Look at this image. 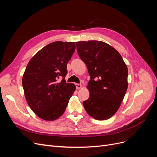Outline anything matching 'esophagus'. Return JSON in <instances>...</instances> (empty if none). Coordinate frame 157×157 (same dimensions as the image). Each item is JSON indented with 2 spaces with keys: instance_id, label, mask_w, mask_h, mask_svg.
<instances>
[{
  "instance_id": "esophagus-1",
  "label": "esophagus",
  "mask_w": 157,
  "mask_h": 157,
  "mask_svg": "<svg viewBox=\"0 0 157 157\" xmlns=\"http://www.w3.org/2000/svg\"><path fill=\"white\" fill-rule=\"evenodd\" d=\"M75 85H76V88H77V90L80 89V88H82V84H75Z\"/></svg>"
}]
</instances>
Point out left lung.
Wrapping results in <instances>:
<instances>
[{"mask_svg": "<svg viewBox=\"0 0 157 157\" xmlns=\"http://www.w3.org/2000/svg\"><path fill=\"white\" fill-rule=\"evenodd\" d=\"M76 46L90 76L85 110L96 120L109 119L119 109L126 92L127 66L118 52L104 42L79 41Z\"/></svg>", "mask_w": 157, "mask_h": 157, "instance_id": "obj_1", "label": "left lung"}]
</instances>
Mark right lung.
<instances>
[{
    "instance_id": "1",
    "label": "right lung",
    "mask_w": 157,
    "mask_h": 157,
    "mask_svg": "<svg viewBox=\"0 0 157 157\" xmlns=\"http://www.w3.org/2000/svg\"><path fill=\"white\" fill-rule=\"evenodd\" d=\"M75 48L72 42H52L38 52L27 65L22 78L25 97L32 111L42 119H58L75 91V85L65 80L67 64Z\"/></svg>"
}]
</instances>
